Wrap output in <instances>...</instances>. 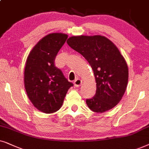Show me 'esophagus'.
Wrapping results in <instances>:
<instances>
[{
    "instance_id": "1",
    "label": "esophagus",
    "mask_w": 149,
    "mask_h": 149,
    "mask_svg": "<svg viewBox=\"0 0 149 149\" xmlns=\"http://www.w3.org/2000/svg\"><path fill=\"white\" fill-rule=\"evenodd\" d=\"M82 83V80H80V79L79 78H77L76 80L74 81V86L76 87H79L81 86Z\"/></svg>"
}]
</instances>
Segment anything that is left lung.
<instances>
[{
  "instance_id": "left-lung-1",
  "label": "left lung",
  "mask_w": 149,
  "mask_h": 149,
  "mask_svg": "<svg viewBox=\"0 0 149 149\" xmlns=\"http://www.w3.org/2000/svg\"><path fill=\"white\" fill-rule=\"evenodd\" d=\"M67 43L84 57L94 72L96 93L86 100L88 108L97 113L114 108L125 92L129 76L127 65L118 49L101 35L71 37Z\"/></svg>"
}]
</instances>
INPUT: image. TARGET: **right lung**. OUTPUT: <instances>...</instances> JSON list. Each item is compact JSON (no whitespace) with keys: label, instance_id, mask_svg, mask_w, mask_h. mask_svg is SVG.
<instances>
[{"label":"right lung","instance_id":"1","mask_svg":"<svg viewBox=\"0 0 149 149\" xmlns=\"http://www.w3.org/2000/svg\"><path fill=\"white\" fill-rule=\"evenodd\" d=\"M67 37L62 33L46 35L33 47L26 63L24 86L28 97L35 108L46 114L61 108L67 91L73 86L54 64Z\"/></svg>","mask_w":149,"mask_h":149}]
</instances>
